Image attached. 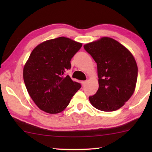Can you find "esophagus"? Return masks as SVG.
Returning a JSON list of instances; mask_svg holds the SVG:
<instances>
[{
    "label": "esophagus",
    "instance_id": "esophagus-1",
    "mask_svg": "<svg viewBox=\"0 0 152 152\" xmlns=\"http://www.w3.org/2000/svg\"><path fill=\"white\" fill-rule=\"evenodd\" d=\"M81 83H82V85L84 86L86 84V81H82Z\"/></svg>",
    "mask_w": 152,
    "mask_h": 152
}]
</instances>
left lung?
<instances>
[{"mask_svg":"<svg viewBox=\"0 0 152 152\" xmlns=\"http://www.w3.org/2000/svg\"><path fill=\"white\" fill-rule=\"evenodd\" d=\"M84 48L97 64L99 87L89 96L92 106L114 111L125 104L135 91L138 69L134 57L117 41L104 37Z\"/></svg>","mask_w":152,"mask_h":152,"instance_id":"left-lung-1","label":"left lung"}]
</instances>
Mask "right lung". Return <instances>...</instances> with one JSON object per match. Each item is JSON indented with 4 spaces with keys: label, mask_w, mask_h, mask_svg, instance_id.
Instances as JSON below:
<instances>
[{
    "label": "right lung",
    "mask_w": 152,
    "mask_h": 152,
    "mask_svg": "<svg viewBox=\"0 0 152 152\" xmlns=\"http://www.w3.org/2000/svg\"><path fill=\"white\" fill-rule=\"evenodd\" d=\"M82 43L60 37L45 41L34 48L23 68V80L33 102L50 114L62 111L81 88L73 81L67 70Z\"/></svg>",
    "instance_id": "right-lung-1"
}]
</instances>
